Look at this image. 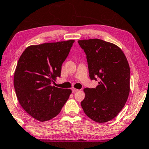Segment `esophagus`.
Here are the masks:
<instances>
[{"mask_svg":"<svg viewBox=\"0 0 149 149\" xmlns=\"http://www.w3.org/2000/svg\"><path fill=\"white\" fill-rule=\"evenodd\" d=\"M78 91V89H75V88L72 89V93H75V92H77Z\"/></svg>","mask_w":149,"mask_h":149,"instance_id":"1","label":"esophagus"}]
</instances>
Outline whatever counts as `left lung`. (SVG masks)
I'll list each match as a JSON object with an SVG mask.
<instances>
[{
	"mask_svg": "<svg viewBox=\"0 0 149 149\" xmlns=\"http://www.w3.org/2000/svg\"><path fill=\"white\" fill-rule=\"evenodd\" d=\"M86 54L89 77L97 80L95 88H85L81 106L84 113L97 123L115 118L128 99L130 70L122 50L99 39L78 41Z\"/></svg>",
	"mask_w": 149,
	"mask_h": 149,
	"instance_id": "left-lung-1",
	"label": "left lung"
}]
</instances>
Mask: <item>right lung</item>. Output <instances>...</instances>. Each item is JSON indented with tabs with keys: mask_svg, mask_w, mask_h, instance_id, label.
<instances>
[{
	"mask_svg": "<svg viewBox=\"0 0 149 149\" xmlns=\"http://www.w3.org/2000/svg\"><path fill=\"white\" fill-rule=\"evenodd\" d=\"M74 40L31 45L22 52L14 73V88L22 108L40 121L60 113L72 91L52 86Z\"/></svg>",
	"mask_w": 149,
	"mask_h": 149,
	"instance_id": "1",
	"label": "right lung"
}]
</instances>
